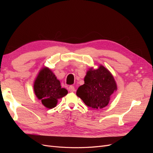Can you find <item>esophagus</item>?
<instances>
[{"mask_svg": "<svg viewBox=\"0 0 153 153\" xmlns=\"http://www.w3.org/2000/svg\"><path fill=\"white\" fill-rule=\"evenodd\" d=\"M68 89H69V91H70V92H74V91H75V87L73 86V85H70V86H69V88H68Z\"/></svg>", "mask_w": 153, "mask_h": 153, "instance_id": "esophagus-1", "label": "esophagus"}]
</instances>
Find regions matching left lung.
<instances>
[{
	"mask_svg": "<svg viewBox=\"0 0 153 153\" xmlns=\"http://www.w3.org/2000/svg\"><path fill=\"white\" fill-rule=\"evenodd\" d=\"M117 89L112 74L104 66L91 69L84 78V84L80 86L76 95L89 107L101 109L107 105L110 97Z\"/></svg>",
	"mask_w": 153,
	"mask_h": 153,
	"instance_id": "obj_1",
	"label": "left lung"
}]
</instances>
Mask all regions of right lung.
I'll return each mask as SVG.
<instances>
[{"label":"right lung","instance_id":"1","mask_svg":"<svg viewBox=\"0 0 153 153\" xmlns=\"http://www.w3.org/2000/svg\"><path fill=\"white\" fill-rule=\"evenodd\" d=\"M34 90L37 98L48 108L55 107L57 100L68 94V91L61 87L59 80L47 68L40 71L34 82Z\"/></svg>","mask_w":153,"mask_h":153}]
</instances>
